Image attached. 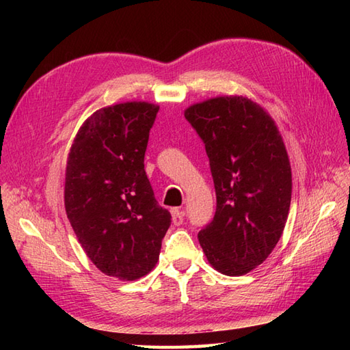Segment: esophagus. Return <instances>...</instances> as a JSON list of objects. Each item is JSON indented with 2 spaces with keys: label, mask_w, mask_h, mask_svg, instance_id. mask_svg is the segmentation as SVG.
<instances>
[{
  "label": "esophagus",
  "mask_w": 350,
  "mask_h": 350,
  "mask_svg": "<svg viewBox=\"0 0 350 350\" xmlns=\"http://www.w3.org/2000/svg\"><path fill=\"white\" fill-rule=\"evenodd\" d=\"M183 217H185L183 207H174V209H171V218H173L174 226H180L183 222Z\"/></svg>",
  "instance_id": "34e87169"
}]
</instances>
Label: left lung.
Masks as SVG:
<instances>
[{
	"instance_id": "left-lung-1",
	"label": "left lung",
	"mask_w": 350,
	"mask_h": 350,
	"mask_svg": "<svg viewBox=\"0 0 350 350\" xmlns=\"http://www.w3.org/2000/svg\"><path fill=\"white\" fill-rule=\"evenodd\" d=\"M206 146L217 192L213 221L198 241L213 269L239 277L269 257L284 230L292 168L273 118L245 96H218L185 109Z\"/></svg>"
}]
</instances>
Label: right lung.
<instances>
[{
  "instance_id": "add662e5",
  "label": "right lung",
  "mask_w": 350,
  "mask_h": 350,
  "mask_svg": "<svg viewBox=\"0 0 350 350\" xmlns=\"http://www.w3.org/2000/svg\"><path fill=\"white\" fill-rule=\"evenodd\" d=\"M158 111L137 100L98 109L79 128L66 165L64 207L78 242L100 272L123 281L153 269L171 222L144 170Z\"/></svg>"
}]
</instances>
